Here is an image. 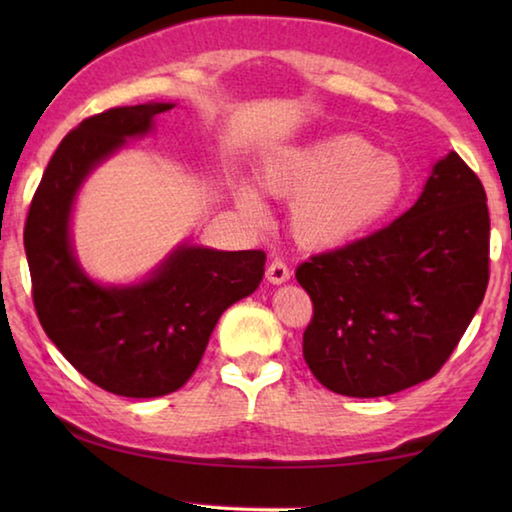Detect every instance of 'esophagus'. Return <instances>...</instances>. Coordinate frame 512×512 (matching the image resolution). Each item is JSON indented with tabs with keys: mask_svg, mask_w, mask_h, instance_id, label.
I'll use <instances>...</instances> for the list:
<instances>
[{
	"mask_svg": "<svg viewBox=\"0 0 512 512\" xmlns=\"http://www.w3.org/2000/svg\"><path fill=\"white\" fill-rule=\"evenodd\" d=\"M266 280L271 282V284H284V282H289V280H291V273H289L287 264L280 262V259H275V262L268 264V268H266Z\"/></svg>",
	"mask_w": 512,
	"mask_h": 512,
	"instance_id": "34e87169",
	"label": "esophagus"
}]
</instances>
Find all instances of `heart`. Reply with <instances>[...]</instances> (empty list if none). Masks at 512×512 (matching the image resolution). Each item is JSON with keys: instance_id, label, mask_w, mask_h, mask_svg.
<instances>
[{"instance_id": "heart-1", "label": "heart", "mask_w": 512, "mask_h": 512, "mask_svg": "<svg viewBox=\"0 0 512 512\" xmlns=\"http://www.w3.org/2000/svg\"><path fill=\"white\" fill-rule=\"evenodd\" d=\"M266 192L291 198L293 237L309 248H336L379 228L409 192V171L395 153L377 151L357 133H334L284 146L264 162ZM235 201L253 223L266 207L246 178H237Z\"/></svg>"}]
</instances>
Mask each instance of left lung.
Listing matches in <instances>:
<instances>
[{
	"label": "left lung",
	"instance_id": "8db88e82",
	"mask_svg": "<svg viewBox=\"0 0 512 512\" xmlns=\"http://www.w3.org/2000/svg\"><path fill=\"white\" fill-rule=\"evenodd\" d=\"M485 201L476 173L449 151L400 219L298 266L314 302L302 354L320 384L384 397L436 375L488 287Z\"/></svg>",
	"mask_w": 512,
	"mask_h": 512
}]
</instances>
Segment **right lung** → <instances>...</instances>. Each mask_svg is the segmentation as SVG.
<instances>
[{
	"label": "right lung",
	"mask_w": 512,
	"mask_h": 512,
	"mask_svg": "<svg viewBox=\"0 0 512 512\" xmlns=\"http://www.w3.org/2000/svg\"><path fill=\"white\" fill-rule=\"evenodd\" d=\"M176 103L112 108L81 121L49 160L24 225L33 305L51 343L103 391L160 397L194 375L225 309L264 277L262 250H216L180 241L137 282H99L85 271L72 216L92 171L155 131Z\"/></svg>",
	"instance_id": "obj_1"
}]
</instances>
